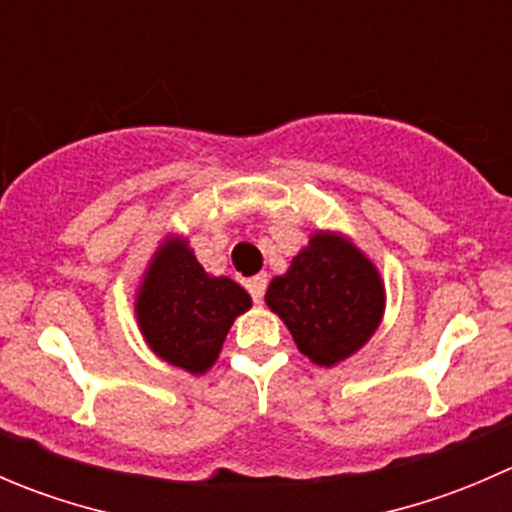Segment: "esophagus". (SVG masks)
<instances>
[{
    "label": "esophagus",
    "mask_w": 512,
    "mask_h": 512,
    "mask_svg": "<svg viewBox=\"0 0 512 512\" xmlns=\"http://www.w3.org/2000/svg\"><path fill=\"white\" fill-rule=\"evenodd\" d=\"M247 289H250V294H252V299H255V302H262V297H265V289H267V275H265V272L250 277V280H247Z\"/></svg>",
    "instance_id": "34e87169"
}]
</instances>
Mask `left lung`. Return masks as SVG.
Listing matches in <instances>:
<instances>
[{"label":"left lung","instance_id":"left-lung-1","mask_svg":"<svg viewBox=\"0 0 512 512\" xmlns=\"http://www.w3.org/2000/svg\"><path fill=\"white\" fill-rule=\"evenodd\" d=\"M265 302L297 349L317 366H337L379 329L386 289L374 262L342 232L317 230L270 282Z\"/></svg>","mask_w":512,"mask_h":512}]
</instances>
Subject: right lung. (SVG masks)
Segmentation results:
<instances>
[{"mask_svg": "<svg viewBox=\"0 0 512 512\" xmlns=\"http://www.w3.org/2000/svg\"><path fill=\"white\" fill-rule=\"evenodd\" d=\"M252 307L230 277L203 270L185 237L168 235L136 292V319L151 352L200 376L218 361L232 322Z\"/></svg>", "mask_w": 512, "mask_h": 512, "instance_id": "add662e5", "label": "right lung"}]
</instances>
